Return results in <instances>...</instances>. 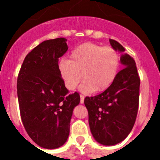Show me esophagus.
I'll return each mask as SVG.
<instances>
[{"label":"esophagus","instance_id":"esophagus-1","mask_svg":"<svg viewBox=\"0 0 160 160\" xmlns=\"http://www.w3.org/2000/svg\"><path fill=\"white\" fill-rule=\"evenodd\" d=\"M84 100H85V96L80 95V104H84Z\"/></svg>","mask_w":160,"mask_h":160}]
</instances>
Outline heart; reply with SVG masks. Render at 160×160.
<instances>
[{"label": "heart", "mask_w": 160, "mask_h": 160, "mask_svg": "<svg viewBox=\"0 0 160 160\" xmlns=\"http://www.w3.org/2000/svg\"><path fill=\"white\" fill-rule=\"evenodd\" d=\"M120 65L118 51L111 46H102L86 42L75 47L70 55V60H62L59 72L68 90L80 86L84 93L106 90L115 80Z\"/></svg>", "instance_id": "b5f03b06"}]
</instances>
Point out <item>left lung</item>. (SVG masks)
I'll return each instance as SVG.
<instances>
[{"label":"left lung","mask_w":160,"mask_h":160,"mask_svg":"<svg viewBox=\"0 0 160 160\" xmlns=\"http://www.w3.org/2000/svg\"><path fill=\"white\" fill-rule=\"evenodd\" d=\"M109 43L122 53L120 62L124 66L106 90L100 95L85 97L89 124L93 137L103 145H114L123 141L133 129L139 108L140 79L135 61L118 41Z\"/></svg>","instance_id":"8db88e82"}]
</instances>
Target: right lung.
I'll return each instance as SVG.
<instances>
[{
  "label": "right lung",
  "mask_w": 160,
  "mask_h": 160,
  "mask_svg": "<svg viewBox=\"0 0 160 160\" xmlns=\"http://www.w3.org/2000/svg\"><path fill=\"white\" fill-rule=\"evenodd\" d=\"M66 39L43 41L26 55L17 78V96L23 125L39 146H62L70 134L73 109L80 101L69 94L59 72V58L67 51Z\"/></svg>",
  "instance_id": "1"
}]
</instances>
